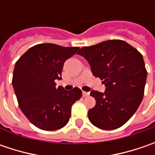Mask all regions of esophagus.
I'll return each mask as SVG.
<instances>
[{
    "mask_svg": "<svg viewBox=\"0 0 155 155\" xmlns=\"http://www.w3.org/2000/svg\"><path fill=\"white\" fill-rule=\"evenodd\" d=\"M89 95H90V93L89 92H86V91H83V96H84V97H88Z\"/></svg>",
    "mask_w": 155,
    "mask_h": 155,
    "instance_id": "34e87169",
    "label": "esophagus"
}]
</instances>
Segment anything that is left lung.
Listing matches in <instances>:
<instances>
[{
    "label": "left lung",
    "mask_w": 155,
    "mask_h": 155,
    "mask_svg": "<svg viewBox=\"0 0 155 155\" xmlns=\"http://www.w3.org/2000/svg\"><path fill=\"white\" fill-rule=\"evenodd\" d=\"M78 54L86 59L93 76L104 80L106 87L104 92H91L96 105L88 111L90 122L106 130L122 127L143 98L147 73L142 55L120 39L84 46Z\"/></svg>",
    "instance_id": "obj_1"
}]
</instances>
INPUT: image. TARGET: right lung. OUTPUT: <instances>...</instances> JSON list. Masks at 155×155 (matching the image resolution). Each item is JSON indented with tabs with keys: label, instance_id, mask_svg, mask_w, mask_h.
<instances>
[{
	"label": "right lung",
	"instance_id": "right-lung-1",
	"mask_svg": "<svg viewBox=\"0 0 155 155\" xmlns=\"http://www.w3.org/2000/svg\"><path fill=\"white\" fill-rule=\"evenodd\" d=\"M79 47H64L55 44H39L28 49L15 63L13 87L21 111L37 128L52 131L64 127L71 106L79 100L78 88L65 91L56 87L61 79L64 62Z\"/></svg>",
	"mask_w": 155,
	"mask_h": 155
}]
</instances>
